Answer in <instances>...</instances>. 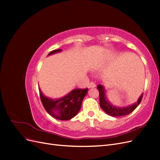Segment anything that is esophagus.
<instances>
[{"instance_id":"1","label":"esophagus","mask_w":160,"mask_h":160,"mask_svg":"<svg viewBox=\"0 0 160 160\" xmlns=\"http://www.w3.org/2000/svg\"><path fill=\"white\" fill-rule=\"evenodd\" d=\"M95 86H96L95 83H94L93 82H91V83L88 85V88H95Z\"/></svg>"}]
</instances>
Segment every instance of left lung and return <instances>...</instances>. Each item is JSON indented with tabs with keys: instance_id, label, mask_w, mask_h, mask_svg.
Here are the masks:
<instances>
[{
	"instance_id": "obj_1",
	"label": "left lung",
	"mask_w": 160,
	"mask_h": 160,
	"mask_svg": "<svg viewBox=\"0 0 160 160\" xmlns=\"http://www.w3.org/2000/svg\"><path fill=\"white\" fill-rule=\"evenodd\" d=\"M98 88L99 92V104L101 109H102L105 112L108 114L109 115L113 116V117H118V116H123L129 114L133 111L135 108L139 105L140 102L143 98V93L139 97L137 102L134 103L133 105L127 106V107L120 108L117 106L113 105L105 97V89L101 85H98Z\"/></svg>"
}]
</instances>
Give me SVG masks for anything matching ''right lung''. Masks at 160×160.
I'll list each match as a JSON object with an SVG mask.
<instances>
[{"mask_svg": "<svg viewBox=\"0 0 160 160\" xmlns=\"http://www.w3.org/2000/svg\"><path fill=\"white\" fill-rule=\"evenodd\" d=\"M60 51L61 49L52 51L49 55ZM38 90L41 102L47 113L59 120H69L74 118L79 111L82 101L88 91V88L75 89L61 98L52 99L43 95L40 88Z\"/></svg>", "mask_w": 160, "mask_h": 160, "instance_id": "right-lung-1", "label": "right lung"}]
</instances>
